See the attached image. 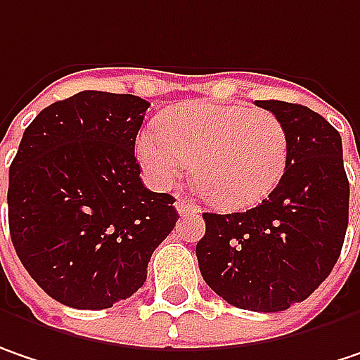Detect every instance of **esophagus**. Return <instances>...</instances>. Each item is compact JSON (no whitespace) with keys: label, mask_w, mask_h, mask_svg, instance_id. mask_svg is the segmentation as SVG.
Returning <instances> with one entry per match:
<instances>
[{"label":"esophagus","mask_w":360,"mask_h":360,"mask_svg":"<svg viewBox=\"0 0 360 360\" xmlns=\"http://www.w3.org/2000/svg\"><path fill=\"white\" fill-rule=\"evenodd\" d=\"M175 207H177V212H179V214H200L201 212L200 205H195V203L189 200V198H177Z\"/></svg>","instance_id":"obj_1"}]
</instances>
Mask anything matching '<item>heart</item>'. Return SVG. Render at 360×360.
<instances>
[{
    "instance_id": "obj_1",
    "label": "heart",
    "mask_w": 360,
    "mask_h": 360,
    "mask_svg": "<svg viewBox=\"0 0 360 360\" xmlns=\"http://www.w3.org/2000/svg\"><path fill=\"white\" fill-rule=\"evenodd\" d=\"M287 155L283 122L236 103L185 101L136 138L138 162L155 185H171L191 162L195 187L220 210L263 201L283 177Z\"/></svg>"
}]
</instances>
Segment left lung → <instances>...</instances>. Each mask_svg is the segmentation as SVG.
<instances>
[{"instance_id": "left-lung-1", "label": "left lung", "mask_w": 360, "mask_h": 360, "mask_svg": "<svg viewBox=\"0 0 360 360\" xmlns=\"http://www.w3.org/2000/svg\"><path fill=\"white\" fill-rule=\"evenodd\" d=\"M283 122L287 167L261 205L203 214L195 246L203 281L228 304L283 311L304 302L336 264L349 226V179L338 130L300 103L257 101Z\"/></svg>"}]
</instances>
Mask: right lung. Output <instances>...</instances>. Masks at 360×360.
I'll use <instances>...</instances> for the list:
<instances>
[{
    "label": "right lung",
    "instance_id": "1",
    "mask_svg": "<svg viewBox=\"0 0 360 360\" xmlns=\"http://www.w3.org/2000/svg\"><path fill=\"white\" fill-rule=\"evenodd\" d=\"M148 105L105 91L54 101L11 160V243L34 281L65 306L105 309L136 293L179 218L173 195L140 179L134 144Z\"/></svg>",
    "mask_w": 360,
    "mask_h": 360
}]
</instances>
